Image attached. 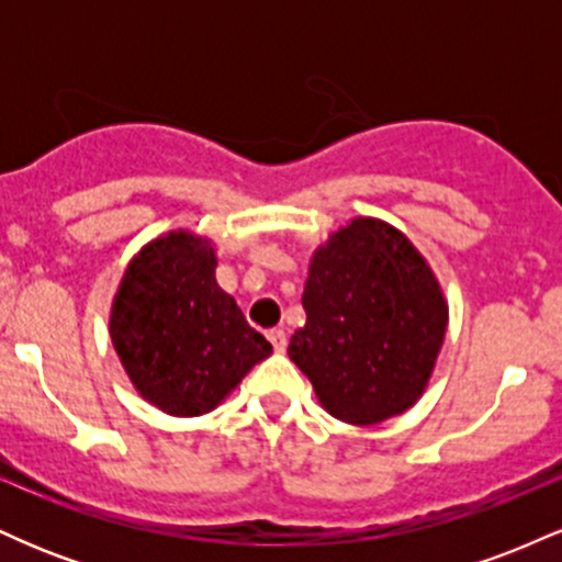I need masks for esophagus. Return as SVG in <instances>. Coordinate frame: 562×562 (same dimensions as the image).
I'll list each match as a JSON object with an SVG mask.
<instances>
[{
  "mask_svg": "<svg viewBox=\"0 0 562 562\" xmlns=\"http://www.w3.org/2000/svg\"><path fill=\"white\" fill-rule=\"evenodd\" d=\"M267 338H269V344L274 346V351H285V346H288V335H285V330H280V327H274V330H269L267 333Z\"/></svg>",
  "mask_w": 562,
  "mask_h": 562,
  "instance_id": "obj_1",
  "label": "esophagus"
}]
</instances>
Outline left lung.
Returning a JSON list of instances; mask_svg holds the SVG:
<instances>
[{"label":"left lung","instance_id":"8db88e82","mask_svg":"<svg viewBox=\"0 0 562 562\" xmlns=\"http://www.w3.org/2000/svg\"><path fill=\"white\" fill-rule=\"evenodd\" d=\"M288 357L338 420L378 425L423 396L447 333L434 269L404 232L357 216L314 250Z\"/></svg>","mask_w":562,"mask_h":562}]
</instances>
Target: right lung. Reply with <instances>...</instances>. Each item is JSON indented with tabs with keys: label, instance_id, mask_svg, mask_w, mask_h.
<instances>
[{
	"label": "right lung",
	"instance_id": "add662e5",
	"mask_svg": "<svg viewBox=\"0 0 562 562\" xmlns=\"http://www.w3.org/2000/svg\"><path fill=\"white\" fill-rule=\"evenodd\" d=\"M111 340L139 396L173 417L216 409L272 353L218 288L214 245L187 229L156 237L128 261Z\"/></svg>",
	"mask_w": 562,
	"mask_h": 562
}]
</instances>
